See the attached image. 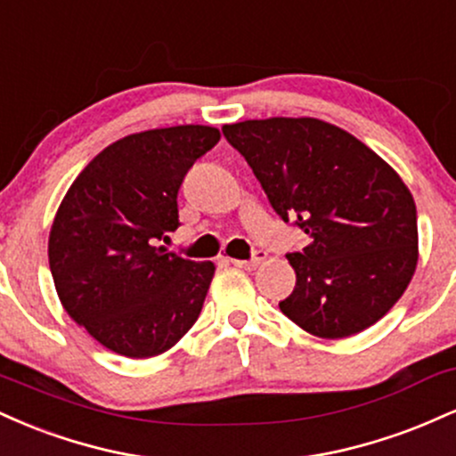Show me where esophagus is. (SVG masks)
<instances>
[{"instance_id":"esophagus-1","label":"esophagus","mask_w":456,"mask_h":456,"mask_svg":"<svg viewBox=\"0 0 456 456\" xmlns=\"http://www.w3.org/2000/svg\"><path fill=\"white\" fill-rule=\"evenodd\" d=\"M265 253L264 250H255L253 259H232V264L235 268H242V270H255L259 264H264Z\"/></svg>"}]
</instances>
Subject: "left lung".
<instances>
[{
    "instance_id": "left-lung-1",
    "label": "left lung",
    "mask_w": 456,
    "mask_h": 456,
    "mask_svg": "<svg viewBox=\"0 0 456 456\" xmlns=\"http://www.w3.org/2000/svg\"><path fill=\"white\" fill-rule=\"evenodd\" d=\"M282 221L308 235L289 253L281 311L308 334L345 338L379 322L418 264L416 203L401 175L347 130L315 118L224 124Z\"/></svg>"
}]
</instances>
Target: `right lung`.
Listing matches in <instances>:
<instances>
[{
    "mask_svg": "<svg viewBox=\"0 0 456 456\" xmlns=\"http://www.w3.org/2000/svg\"><path fill=\"white\" fill-rule=\"evenodd\" d=\"M218 139V128L201 124L128 134L94 156L57 208L49 233L57 296L115 354H165L201 313L214 264L156 240L177 229L182 180Z\"/></svg>",
    "mask_w": 456,
    "mask_h": 456,
    "instance_id": "1",
    "label": "right lung"
}]
</instances>
